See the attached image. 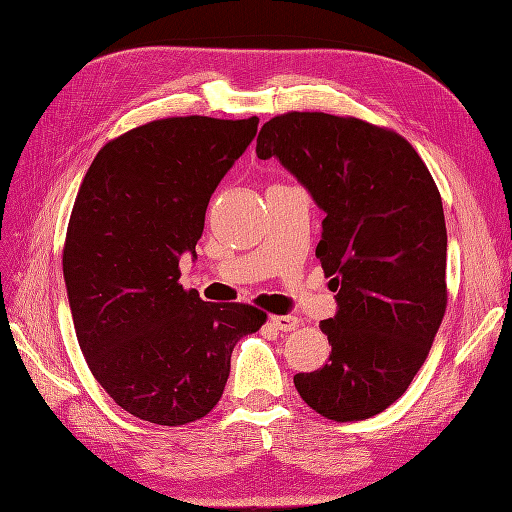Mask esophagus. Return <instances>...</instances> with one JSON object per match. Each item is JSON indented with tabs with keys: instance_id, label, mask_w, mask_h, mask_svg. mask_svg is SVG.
<instances>
[{
	"instance_id": "1",
	"label": "esophagus",
	"mask_w": 512,
	"mask_h": 512,
	"mask_svg": "<svg viewBox=\"0 0 512 512\" xmlns=\"http://www.w3.org/2000/svg\"><path fill=\"white\" fill-rule=\"evenodd\" d=\"M270 322L276 330H282V332H293L299 328V318L295 316H272Z\"/></svg>"
}]
</instances>
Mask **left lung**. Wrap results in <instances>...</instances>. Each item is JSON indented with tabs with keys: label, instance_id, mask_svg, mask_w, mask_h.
<instances>
[{
	"label": "left lung",
	"instance_id": "left-lung-1",
	"mask_svg": "<svg viewBox=\"0 0 512 512\" xmlns=\"http://www.w3.org/2000/svg\"><path fill=\"white\" fill-rule=\"evenodd\" d=\"M257 157H276L326 213L316 257L337 291V316L320 322L332 349L295 387L330 420L379 414L425 364L446 314L448 234L433 177L399 133L326 113L270 119Z\"/></svg>",
	"mask_w": 512,
	"mask_h": 512
}]
</instances>
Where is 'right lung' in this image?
I'll list each match as a JSON object with an SVG mask.
<instances>
[{
  "instance_id": "obj_1",
  "label": "right lung",
  "mask_w": 512,
  "mask_h": 512,
  "mask_svg": "<svg viewBox=\"0 0 512 512\" xmlns=\"http://www.w3.org/2000/svg\"><path fill=\"white\" fill-rule=\"evenodd\" d=\"M257 125L150 121L102 146L77 192L62 255L77 341L115 404L154 425L207 416L234 345L268 318L180 284V257L196 253L209 198Z\"/></svg>"
}]
</instances>
